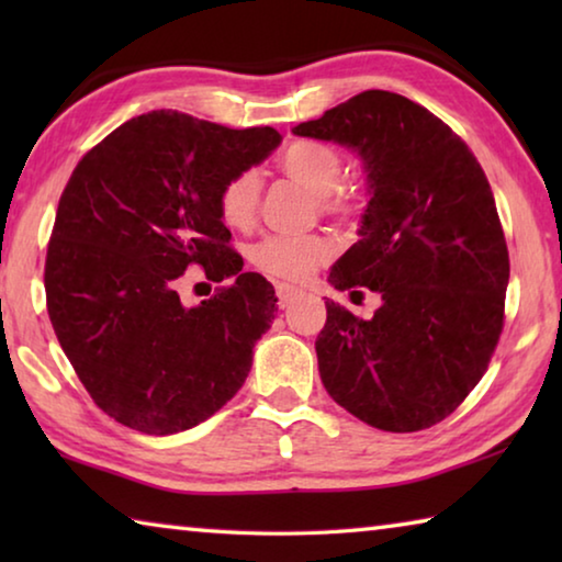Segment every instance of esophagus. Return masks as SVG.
Wrapping results in <instances>:
<instances>
[{
    "mask_svg": "<svg viewBox=\"0 0 562 562\" xmlns=\"http://www.w3.org/2000/svg\"><path fill=\"white\" fill-rule=\"evenodd\" d=\"M274 292H278V304H280L282 310L290 307V304L297 300V297H302V290L292 288V284H278V288H274Z\"/></svg>",
    "mask_w": 562,
    "mask_h": 562,
    "instance_id": "obj_1",
    "label": "esophagus"
}]
</instances>
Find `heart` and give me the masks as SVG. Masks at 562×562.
Returning a JSON list of instances; mask_svg holds the SVG:
<instances>
[{
    "label": "heart",
    "instance_id": "1",
    "mask_svg": "<svg viewBox=\"0 0 562 562\" xmlns=\"http://www.w3.org/2000/svg\"><path fill=\"white\" fill-rule=\"evenodd\" d=\"M280 170L294 183H300L319 198L322 211L349 213L351 198L341 188L345 178V156L335 146L319 140H297L280 158ZM262 180L258 170H240L221 188L217 211L223 223L233 231L252 227L260 207ZM329 258V245L315 235H270L250 250V260L260 272L274 280L302 282Z\"/></svg>",
    "mask_w": 562,
    "mask_h": 562
}]
</instances>
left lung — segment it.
Masks as SVG:
<instances>
[{
  "mask_svg": "<svg viewBox=\"0 0 562 562\" xmlns=\"http://www.w3.org/2000/svg\"><path fill=\"white\" fill-rule=\"evenodd\" d=\"M292 133L361 160L369 203L329 284L382 297L372 319L327 300L322 384L374 429H429L481 382L503 329L510 265L488 178L441 119L392 91L359 93Z\"/></svg>",
  "mask_w": 562,
  "mask_h": 562,
  "instance_id": "left-lung-1",
  "label": "left lung"
}]
</instances>
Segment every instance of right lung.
<instances>
[{
	"label": "right lung",
	"mask_w": 562,
	"mask_h": 562,
	"mask_svg": "<svg viewBox=\"0 0 562 562\" xmlns=\"http://www.w3.org/2000/svg\"><path fill=\"white\" fill-rule=\"evenodd\" d=\"M280 140L270 126L235 131L150 111L74 168L46 252V307L81 384L128 429H193L250 374L278 297L262 274L243 272L217 195ZM195 263L234 284L186 308L175 288Z\"/></svg>",
	"instance_id": "right-lung-1"
}]
</instances>
